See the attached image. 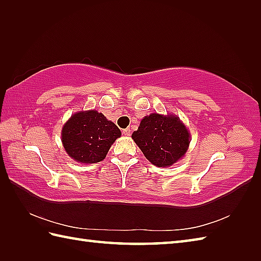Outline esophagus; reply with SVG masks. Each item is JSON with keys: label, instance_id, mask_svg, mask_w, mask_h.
Masks as SVG:
<instances>
[{"label": "esophagus", "instance_id": "obj_1", "mask_svg": "<svg viewBox=\"0 0 261 261\" xmlns=\"http://www.w3.org/2000/svg\"><path fill=\"white\" fill-rule=\"evenodd\" d=\"M122 134H123L124 136H130L131 132H130V129L129 127H126V129H124L123 131H122Z\"/></svg>", "mask_w": 261, "mask_h": 261}]
</instances>
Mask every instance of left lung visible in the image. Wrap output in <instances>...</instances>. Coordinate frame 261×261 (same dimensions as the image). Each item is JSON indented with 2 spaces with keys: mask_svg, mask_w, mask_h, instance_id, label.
<instances>
[{
  "mask_svg": "<svg viewBox=\"0 0 261 261\" xmlns=\"http://www.w3.org/2000/svg\"><path fill=\"white\" fill-rule=\"evenodd\" d=\"M132 139L146 158L158 167L175 164L187 151L190 134L186 126L174 115L152 113L145 116Z\"/></svg>",
  "mask_w": 261,
  "mask_h": 261,
  "instance_id": "8db88e82",
  "label": "left lung"
}]
</instances>
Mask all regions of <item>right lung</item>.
Segmentation results:
<instances>
[{
    "label": "right lung",
    "instance_id": "add662e5",
    "mask_svg": "<svg viewBox=\"0 0 261 261\" xmlns=\"http://www.w3.org/2000/svg\"><path fill=\"white\" fill-rule=\"evenodd\" d=\"M120 136L119 127L94 110L74 114L62 131L65 150L76 162L85 164L102 162Z\"/></svg>",
    "mask_w": 261,
    "mask_h": 261
}]
</instances>
